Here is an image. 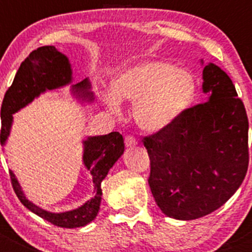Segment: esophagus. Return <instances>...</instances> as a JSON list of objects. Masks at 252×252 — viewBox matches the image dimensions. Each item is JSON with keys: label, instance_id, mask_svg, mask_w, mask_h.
Returning a JSON list of instances; mask_svg holds the SVG:
<instances>
[{"label": "esophagus", "instance_id": "1", "mask_svg": "<svg viewBox=\"0 0 252 252\" xmlns=\"http://www.w3.org/2000/svg\"><path fill=\"white\" fill-rule=\"evenodd\" d=\"M124 144H126V147H135L138 145V141L134 136L131 135H126V139H124Z\"/></svg>", "mask_w": 252, "mask_h": 252}]
</instances>
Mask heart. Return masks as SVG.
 <instances>
[{
    "mask_svg": "<svg viewBox=\"0 0 252 252\" xmlns=\"http://www.w3.org/2000/svg\"><path fill=\"white\" fill-rule=\"evenodd\" d=\"M196 81L189 72L177 69L166 61H144L122 70L112 81V93L105 95L111 108L119 100L137 102L134 118L145 131L157 133L174 124L191 106Z\"/></svg>",
    "mask_w": 252,
    "mask_h": 252,
    "instance_id": "obj_1",
    "label": "heart"
}]
</instances>
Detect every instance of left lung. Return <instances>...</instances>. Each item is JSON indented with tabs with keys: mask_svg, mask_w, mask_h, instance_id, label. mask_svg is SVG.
<instances>
[{
	"mask_svg": "<svg viewBox=\"0 0 252 252\" xmlns=\"http://www.w3.org/2000/svg\"><path fill=\"white\" fill-rule=\"evenodd\" d=\"M202 79L207 101L142 139L155 201L164 215L180 220L204 217L224 205L249 166V121L234 84L213 63L205 65Z\"/></svg>",
	"mask_w": 252,
	"mask_h": 252,
	"instance_id": "obj_1",
	"label": "left lung"
}]
</instances>
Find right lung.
Segmentation results:
<instances>
[{"label":"right lung","instance_id":"obj_1","mask_svg":"<svg viewBox=\"0 0 252 252\" xmlns=\"http://www.w3.org/2000/svg\"><path fill=\"white\" fill-rule=\"evenodd\" d=\"M72 83V68L67 56L57 51L55 46H42L32 51L22 62L13 83L6 91L1 107V134L0 142L3 146L11 131L13 114L29 105L35 97L47 90L62 88ZM73 94L93 101V93H90V83L88 79L72 85ZM84 144L83 162L88 171L93 175L94 197L80 207L67 212L53 213L42 210L25 197L16 175L9 171L12 187L23 205L39 217L61 228L84 227L93 222L100 210L101 182L108 174L117 159L123 155L124 141L122 134L112 131L107 135L89 136Z\"/></svg>","mask_w":252,"mask_h":252}]
</instances>
